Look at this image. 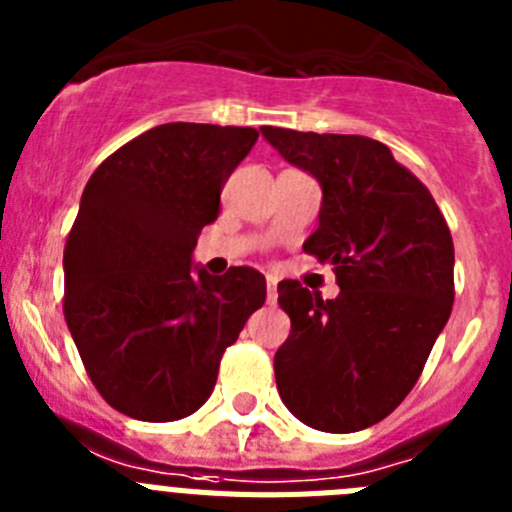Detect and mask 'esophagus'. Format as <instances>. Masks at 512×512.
<instances>
[{"mask_svg": "<svg viewBox=\"0 0 512 512\" xmlns=\"http://www.w3.org/2000/svg\"><path fill=\"white\" fill-rule=\"evenodd\" d=\"M266 300H269V305H274V302H277V279L274 277L266 279Z\"/></svg>", "mask_w": 512, "mask_h": 512, "instance_id": "34e87169", "label": "esophagus"}]
</instances>
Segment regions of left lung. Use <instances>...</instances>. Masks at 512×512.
I'll use <instances>...</instances> for the list:
<instances>
[{"label":"left lung","instance_id":"obj_1","mask_svg":"<svg viewBox=\"0 0 512 512\" xmlns=\"http://www.w3.org/2000/svg\"><path fill=\"white\" fill-rule=\"evenodd\" d=\"M323 187L305 253L333 266L341 295L279 282L292 320L274 356L295 418L325 433L379 423L418 382L454 305V241L433 194L390 148L364 135L261 128Z\"/></svg>","mask_w":512,"mask_h":512}]
</instances>
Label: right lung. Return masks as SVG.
<instances>
[{"label": "right lung", "mask_w": 512, "mask_h": 512, "mask_svg": "<svg viewBox=\"0 0 512 512\" xmlns=\"http://www.w3.org/2000/svg\"><path fill=\"white\" fill-rule=\"evenodd\" d=\"M259 130L166 122L104 158L63 248V315L107 405L166 423L205 405L225 348L266 300L251 266L192 269L197 235Z\"/></svg>", "instance_id": "add662e5"}]
</instances>
